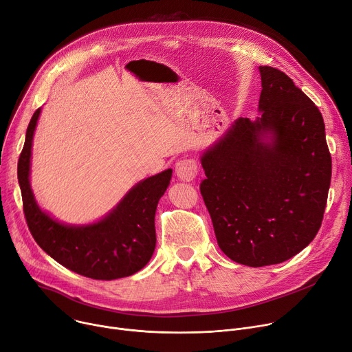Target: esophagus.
<instances>
[{
	"label": "esophagus",
	"mask_w": 352,
	"mask_h": 352,
	"mask_svg": "<svg viewBox=\"0 0 352 352\" xmlns=\"http://www.w3.org/2000/svg\"><path fill=\"white\" fill-rule=\"evenodd\" d=\"M198 166L194 158H184L175 164V174L181 181H192L197 177Z\"/></svg>",
	"instance_id": "obj_1"
}]
</instances>
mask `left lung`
Segmentation results:
<instances>
[{
  "label": "left lung",
  "mask_w": 352,
  "mask_h": 352,
  "mask_svg": "<svg viewBox=\"0 0 352 352\" xmlns=\"http://www.w3.org/2000/svg\"><path fill=\"white\" fill-rule=\"evenodd\" d=\"M258 70L257 119H236L201 155V194L217 244L254 268L283 263L310 244L331 181L320 111L280 70Z\"/></svg>",
  "instance_id": "8db88e82"
}]
</instances>
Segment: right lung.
<instances>
[{
    "label": "right lung",
    "mask_w": 352,
    "mask_h": 352,
    "mask_svg": "<svg viewBox=\"0 0 352 352\" xmlns=\"http://www.w3.org/2000/svg\"><path fill=\"white\" fill-rule=\"evenodd\" d=\"M41 111L29 122L18 162L23 213L32 236L53 260L82 276L111 280L136 274L154 252L155 209L170 185L173 170L138 182L98 221L88 225L58 221L41 209L30 188L32 142Z\"/></svg>",
    "instance_id": "right-lung-1"
}]
</instances>
